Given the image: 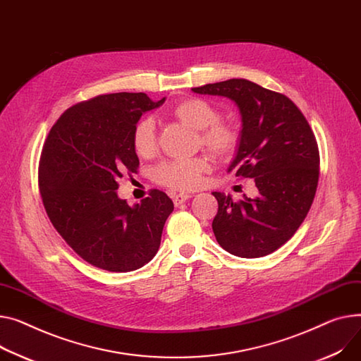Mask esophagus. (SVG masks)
<instances>
[{
	"label": "esophagus",
	"mask_w": 361,
	"mask_h": 361,
	"mask_svg": "<svg viewBox=\"0 0 361 361\" xmlns=\"http://www.w3.org/2000/svg\"><path fill=\"white\" fill-rule=\"evenodd\" d=\"M190 197H191V195L178 193V195H174V196H173V202H174L176 206H180V204H183L184 202H187Z\"/></svg>",
	"instance_id": "1"
}]
</instances>
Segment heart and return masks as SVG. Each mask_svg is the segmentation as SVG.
Here are the masks:
<instances>
[{
  "label": "heart",
  "instance_id": "b5f03b06",
  "mask_svg": "<svg viewBox=\"0 0 361 361\" xmlns=\"http://www.w3.org/2000/svg\"><path fill=\"white\" fill-rule=\"evenodd\" d=\"M171 116L183 125L199 130V142L218 158L232 157L239 143L241 133L228 122L221 120V111L213 103L190 97L177 103L171 109ZM133 149L139 157H151L157 151V129L151 117H143L133 128ZM210 171L206 157H196L185 161H165L159 164L154 177L157 183L174 190H195L203 183V177Z\"/></svg>",
  "mask_w": 361,
  "mask_h": 361
}]
</instances>
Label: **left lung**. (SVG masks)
<instances>
[{
  "label": "left lung",
  "instance_id": "left-lung-1",
  "mask_svg": "<svg viewBox=\"0 0 361 361\" xmlns=\"http://www.w3.org/2000/svg\"><path fill=\"white\" fill-rule=\"evenodd\" d=\"M233 100L243 117L241 143L228 173L254 178L258 196L233 202L213 191L218 213L216 241L243 258L269 255L299 229L314 202L319 180V151L314 132L284 94L243 78L191 88Z\"/></svg>",
  "mask_w": 361,
  "mask_h": 361
}]
</instances>
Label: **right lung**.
Masks as SVG:
<instances>
[{
	"mask_svg": "<svg viewBox=\"0 0 361 361\" xmlns=\"http://www.w3.org/2000/svg\"><path fill=\"white\" fill-rule=\"evenodd\" d=\"M145 92L103 94L62 113L39 161L44 210L65 243L102 270L126 273L149 262L174 210L164 191L130 207L117 180L137 171L132 133L140 116L159 107Z\"/></svg>",
	"mask_w": 361,
	"mask_h": 361,
	"instance_id": "right-lung-1",
	"label": "right lung"
}]
</instances>
